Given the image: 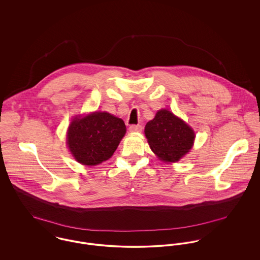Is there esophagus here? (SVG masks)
<instances>
[{
    "instance_id": "esophagus-1",
    "label": "esophagus",
    "mask_w": 260,
    "mask_h": 260,
    "mask_svg": "<svg viewBox=\"0 0 260 260\" xmlns=\"http://www.w3.org/2000/svg\"><path fill=\"white\" fill-rule=\"evenodd\" d=\"M130 132H141L142 131V126L141 125H131L129 127Z\"/></svg>"
}]
</instances>
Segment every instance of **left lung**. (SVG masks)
<instances>
[{
	"instance_id": "left-lung-1",
	"label": "left lung",
	"mask_w": 260,
	"mask_h": 260,
	"mask_svg": "<svg viewBox=\"0 0 260 260\" xmlns=\"http://www.w3.org/2000/svg\"><path fill=\"white\" fill-rule=\"evenodd\" d=\"M151 150L164 161L176 162L191 149L195 134L183 120L168 110L156 113L145 126Z\"/></svg>"
}]
</instances>
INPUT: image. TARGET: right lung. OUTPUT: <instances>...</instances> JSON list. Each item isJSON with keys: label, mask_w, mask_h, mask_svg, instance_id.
<instances>
[{"label": "right lung", "mask_w": 260, "mask_h": 260, "mask_svg": "<svg viewBox=\"0 0 260 260\" xmlns=\"http://www.w3.org/2000/svg\"><path fill=\"white\" fill-rule=\"evenodd\" d=\"M126 133L124 121L107 112L76 117L68 129V145L75 159L84 165L108 160Z\"/></svg>", "instance_id": "1"}]
</instances>
